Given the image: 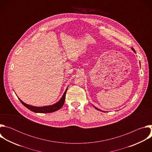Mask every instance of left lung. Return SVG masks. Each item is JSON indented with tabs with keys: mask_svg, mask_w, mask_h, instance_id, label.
<instances>
[{
	"mask_svg": "<svg viewBox=\"0 0 152 152\" xmlns=\"http://www.w3.org/2000/svg\"><path fill=\"white\" fill-rule=\"evenodd\" d=\"M132 50H133V51H134V52H135V50H134V48H132ZM94 108H96V110H99V111H100V110H99V109H98V108H97V107H95V106H94ZM102 112H103V111H102Z\"/></svg>",
	"mask_w": 152,
	"mask_h": 152,
	"instance_id": "obj_1",
	"label": "left lung"
}]
</instances>
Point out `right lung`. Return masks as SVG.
<instances>
[{
    "label": "right lung",
    "instance_id": "1",
    "mask_svg": "<svg viewBox=\"0 0 152 152\" xmlns=\"http://www.w3.org/2000/svg\"><path fill=\"white\" fill-rule=\"evenodd\" d=\"M67 88L66 89V91L64 92L63 96H62L61 99L58 101L57 103L50 105V106H42V107H36V106H32L29 104H27L21 101L20 99V101L21 103H22L25 107H26L28 109L31 110V111H33L34 113H53L55 112L58 110H59L60 108L63 106L65 101V98H66V94L67 93Z\"/></svg>",
    "mask_w": 152,
    "mask_h": 152
}]
</instances>
